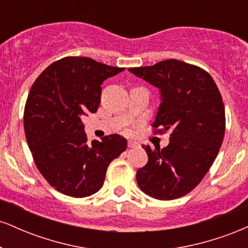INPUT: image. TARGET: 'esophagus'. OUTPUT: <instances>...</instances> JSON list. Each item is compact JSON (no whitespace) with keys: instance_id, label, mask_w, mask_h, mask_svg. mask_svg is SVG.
Wrapping results in <instances>:
<instances>
[{"instance_id":"1","label":"esophagus","mask_w":248,"mask_h":248,"mask_svg":"<svg viewBox=\"0 0 248 248\" xmlns=\"http://www.w3.org/2000/svg\"><path fill=\"white\" fill-rule=\"evenodd\" d=\"M140 143L136 141H128V148H139Z\"/></svg>"}]
</instances>
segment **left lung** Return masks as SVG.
<instances>
[{
  "mask_svg": "<svg viewBox=\"0 0 248 248\" xmlns=\"http://www.w3.org/2000/svg\"><path fill=\"white\" fill-rule=\"evenodd\" d=\"M129 72L161 91L154 133L170 130L167 147L142 146L148 163L136 172L139 186L150 197L170 201L201 183L217 157L225 134L223 98L205 70L177 61L133 67Z\"/></svg>",
  "mask_w": 248,
  "mask_h": 248,
  "instance_id": "1",
  "label": "left lung"
}]
</instances>
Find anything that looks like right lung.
I'll return each mask as SVG.
<instances>
[{
	"label": "right lung",
	"mask_w": 248,
	"mask_h": 248,
	"mask_svg": "<svg viewBox=\"0 0 248 248\" xmlns=\"http://www.w3.org/2000/svg\"><path fill=\"white\" fill-rule=\"evenodd\" d=\"M124 70L87 57H65L31 86L25 138L37 169L57 191L76 198L98 192L110 162L127 149L126 139L118 134L88 143L80 119L98 110L104 80Z\"/></svg>",
	"instance_id": "obj_1"
}]
</instances>
